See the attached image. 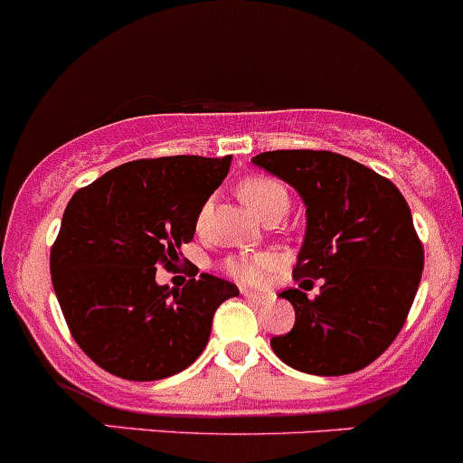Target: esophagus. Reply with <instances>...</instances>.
Instances as JSON below:
<instances>
[{"instance_id": "esophagus-1", "label": "esophagus", "mask_w": 463, "mask_h": 463, "mask_svg": "<svg viewBox=\"0 0 463 463\" xmlns=\"http://www.w3.org/2000/svg\"><path fill=\"white\" fill-rule=\"evenodd\" d=\"M244 295L246 301H251V304H265V301H269V297L267 295H260V292H241Z\"/></svg>"}]
</instances>
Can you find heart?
I'll return each instance as SVG.
<instances>
[{
	"mask_svg": "<svg viewBox=\"0 0 463 463\" xmlns=\"http://www.w3.org/2000/svg\"><path fill=\"white\" fill-rule=\"evenodd\" d=\"M240 196L260 219H267L269 214H285L290 207V196H288L283 184L279 180L265 178V175L244 180L240 184ZM210 210L212 203H205L201 207L198 223L205 222ZM271 267H274L271 253H237V256L223 260V271L241 285H260L271 271Z\"/></svg>",
	"mask_w": 463,
	"mask_h": 463,
	"instance_id": "obj_1",
	"label": "heart"
}]
</instances>
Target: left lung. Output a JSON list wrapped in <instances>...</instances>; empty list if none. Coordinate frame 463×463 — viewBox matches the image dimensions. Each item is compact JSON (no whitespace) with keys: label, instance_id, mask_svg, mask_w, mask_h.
<instances>
[{"label":"left lung","instance_id":"left-lung-1","mask_svg":"<svg viewBox=\"0 0 463 463\" xmlns=\"http://www.w3.org/2000/svg\"><path fill=\"white\" fill-rule=\"evenodd\" d=\"M297 189L306 235L295 279L279 297L295 306L290 334L271 349L299 373L340 377L382 356L404 326L425 253L411 210L391 180L331 150H269L251 159ZM320 292H303L312 280Z\"/></svg>","mask_w":463,"mask_h":463}]
</instances>
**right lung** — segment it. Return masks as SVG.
<instances>
[{"label": "right lung", "mask_w": 463, "mask_h": 463, "mask_svg": "<svg viewBox=\"0 0 463 463\" xmlns=\"http://www.w3.org/2000/svg\"><path fill=\"white\" fill-rule=\"evenodd\" d=\"M231 159H137L68 203L50 253L52 285L75 343L107 373L129 382L183 373L205 349L214 310L240 295L212 274L183 290L155 280L157 267H173L194 240Z\"/></svg>", "instance_id": "add662e5"}]
</instances>
